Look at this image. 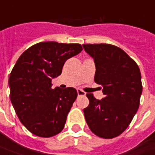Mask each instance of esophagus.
<instances>
[{
  "label": "esophagus",
  "mask_w": 155,
  "mask_h": 155,
  "mask_svg": "<svg viewBox=\"0 0 155 155\" xmlns=\"http://www.w3.org/2000/svg\"><path fill=\"white\" fill-rule=\"evenodd\" d=\"M77 92H78V96H85V95H86V93L84 92V91H83L80 89H78V90H77Z\"/></svg>",
  "instance_id": "34e87169"
}]
</instances>
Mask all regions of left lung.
I'll return each mask as SVG.
<instances>
[{"mask_svg": "<svg viewBox=\"0 0 155 155\" xmlns=\"http://www.w3.org/2000/svg\"><path fill=\"white\" fill-rule=\"evenodd\" d=\"M96 65L94 81L103 86L104 97L97 100L88 93L84 109L87 124L96 135L111 139L122 134L137 112L142 92L137 64L125 51L109 44L83 45Z\"/></svg>", "mask_w": 155, "mask_h": 155, "instance_id": "1", "label": "left lung"}]
</instances>
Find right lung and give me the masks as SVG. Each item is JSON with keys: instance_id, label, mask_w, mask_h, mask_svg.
<instances>
[{"instance_id": "add662e5", "label": "right lung", "mask_w": 155, "mask_h": 155, "mask_svg": "<svg viewBox=\"0 0 155 155\" xmlns=\"http://www.w3.org/2000/svg\"><path fill=\"white\" fill-rule=\"evenodd\" d=\"M83 50L80 44L40 42L24 51L9 76L10 100L21 123L39 137H51L64 127L77 90L51 89V79L65 61Z\"/></svg>"}]
</instances>
